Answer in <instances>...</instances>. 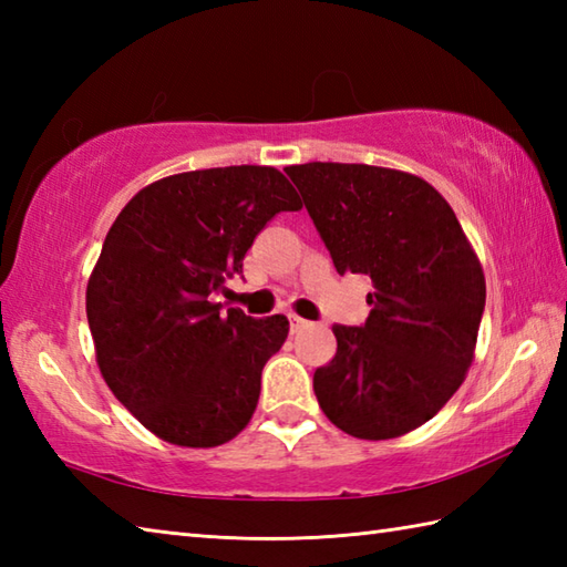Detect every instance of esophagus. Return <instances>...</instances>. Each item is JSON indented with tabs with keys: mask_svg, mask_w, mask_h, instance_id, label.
<instances>
[{
	"mask_svg": "<svg viewBox=\"0 0 567 567\" xmlns=\"http://www.w3.org/2000/svg\"><path fill=\"white\" fill-rule=\"evenodd\" d=\"M287 319H290V329H292V333H297V331H302V329H307V327H309V321H307V319H302V317H297V315H290Z\"/></svg>",
	"mask_w": 567,
	"mask_h": 567,
	"instance_id": "1",
	"label": "esophagus"
}]
</instances>
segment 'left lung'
<instances>
[{
  "label": "left lung",
  "mask_w": 567,
  "mask_h": 567,
  "mask_svg": "<svg viewBox=\"0 0 567 567\" xmlns=\"http://www.w3.org/2000/svg\"><path fill=\"white\" fill-rule=\"evenodd\" d=\"M333 268L368 275L370 317L333 327L336 355L315 372L331 424L384 441L421 426L451 400L473 363L485 275L461 224L424 179L390 167H285Z\"/></svg>",
  "instance_id": "obj_1"
}]
</instances>
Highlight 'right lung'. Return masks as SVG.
Listing matches in <instances>:
<instances>
[{"label": "right lung", "instance_id": "add662e5", "mask_svg": "<svg viewBox=\"0 0 567 567\" xmlns=\"http://www.w3.org/2000/svg\"><path fill=\"white\" fill-rule=\"evenodd\" d=\"M302 209L282 173L209 167L143 187L116 216L87 285V321L104 382L167 443L212 449L244 429L260 372L290 321L214 302L244 272L275 214Z\"/></svg>", "mask_w": 567, "mask_h": 567}]
</instances>
